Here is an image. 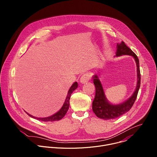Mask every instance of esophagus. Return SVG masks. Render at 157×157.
I'll return each mask as SVG.
<instances>
[{
	"mask_svg": "<svg viewBox=\"0 0 157 157\" xmlns=\"http://www.w3.org/2000/svg\"><path fill=\"white\" fill-rule=\"evenodd\" d=\"M90 79V76L88 73H85L80 78V82L81 84H85L86 82H87Z\"/></svg>",
	"mask_w": 157,
	"mask_h": 157,
	"instance_id": "34e87169",
	"label": "esophagus"
}]
</instances>
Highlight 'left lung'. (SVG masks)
<instances>
[{"mask_svg": "<svg viewBox=\"0 0 157 157\" xmlns=\"http://www.w3.org/2000/svg\"><path fill=\"white\" fill-rule=\"evenodd\" d=\"M117 50L114 57L129 55L133 57L137 66V85L135 91L127 100L119 104H112L106 98L102 84L99 79V75L94 74L92 78L96 87V95L93 102V110L96 116L101 119L109 120L117 118L130 110L135 102L140 86V72L139 60L137 55L130 50L124 41L117 43Z\"/></svg>", "mask_w": 157, "mask_h": 157, "instance_id": "left-lung-1", "label": "left lung"}]
</instances>
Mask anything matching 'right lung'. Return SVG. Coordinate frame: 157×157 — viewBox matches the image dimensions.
<instances>
[{"instance_id":"right-lung-1","label":"right lung","mask_w":157,"mask_h":157,"mask_svg":"<svg viewBox=\"0 0 157 157\" xmlns=\"http://www.w3.org/2000/svg\"><path fill=\"white\" fill-rule=\"evenodd\" d=\"M78 82H75L72 86L70 87V89L68 90V94H67L66 98L65 99V101L63 104V105H62V107H61V109L56 113L55 114H53L52 116L47 117H36L35 116H32L31 114H29L28 113L25 111V113L31 117L33 118V119H36L39 121H44V122H53V121H59L61 120L66 114L67 111H68L69 107H70V97L71 95L72 94V93L75 90L76 88H78Z\"/></svg>"}]
</instances>
